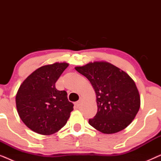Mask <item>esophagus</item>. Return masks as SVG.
<instances>
[{
    "instance_id": "34e87169",
    "label": "esophagus",
    "mask_w": 161,
    "mask_h": 161,
    "mask_svg": "<svg viewBox=\"0 0 161 161\" xmlns=\"http://www.w3.org/2000/svg\"><path fill=\"white\" fill-rule=\"evenodd\" d=\"M81 103H82V98H80V100L78 101V102L75 103V105L77 107H79L81 105Z\"/></svg>"
}]
</instances>
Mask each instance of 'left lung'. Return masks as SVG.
I'll return each mask as SVG.
<instances>
[{
  "mask_svg": "<svg viewBox=\"0 0 161 161\" xmlns=\"http://www.w3.org/2000/svg\"><path fill=\"white\" fill-rule=\"evenodd\" d=\"M90 81L96 94L97 112L89 123L101 133L112 134L128 126L139 110L141 100L134 80L107 61L75 67Z\"/></svg>",
  "mask_w": 161,
  "mask_h": 161,
  "instance_id": "obj_1",
  "label": "left lung"
}]
</instances>
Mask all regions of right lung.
Masks as SVG:
<instances>
[{
    "instance_id": "1",
    "label": "right lung",
    "mask_w": 161,
    "mask_h": 161,
    "mask_svg": "<svg viewBox=\"0 0 161 161\" xmlns=\"http://www.w3.org/2000/svg\"><path fill=\"white\" fill-rule=\"evenodd\" d=\"M69 64L56 62L33 72L19 86L16 106L21 120L41 135L56 133L67 123L74 105L66 91H58L56 83Z\"/></svg>"
}]
</instances>
